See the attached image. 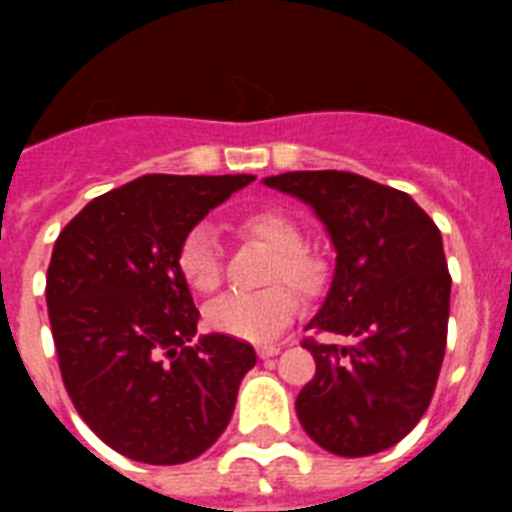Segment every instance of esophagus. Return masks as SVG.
Instances as JSON below:
<instances>
[{
    "label": "esophagus",
    "mask_w": 512,
    "mask_h": 512,
    "mask_svg": "<svg viewBox=\"0 0 512 512\" xmlns=\"http://www.w3.org/2000/svg\"><path fill=\"white\" fill-rule=\"evenodd\" d=\"M281 353V345H260L257 348V356L260 358H273V356H279Z\"/></svg>",
    "instance_id": "34e87169"
}]
</instances>
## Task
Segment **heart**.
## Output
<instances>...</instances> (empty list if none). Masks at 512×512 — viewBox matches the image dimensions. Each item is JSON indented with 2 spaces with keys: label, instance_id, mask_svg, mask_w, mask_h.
<instances>
[{
  "label": "heart",
  "instance_id": "obj_1",
  "mask_svg": "<svg viewBox=\"0 0 512 512\" xmlns=\"http://www.w3.org/2000/svg\"><path fill=\"white\" fill-rule=\"evenodd\" d=\"M241 233L273 249L268 281H287L303 295H319L327 284V263L303 247V231L279 209H257L241 217ZM177 268L185 284L209 295L223 281V257L212 225L201 223L188 231L177 252ZM292 286V287H293ZM291 287V288H292ZM286 284H273L260 292H228L207 308L209 327L228 337L268 342L284 332L297 313V295Z\"/></svg>",
  "mask_w": 512,
  "mask_h": 512
}]
</instances>
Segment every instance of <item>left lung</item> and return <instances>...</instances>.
Wrapping results in <instances>:
<instances>
[{
  "label": "left lung",
  "mask_w": 512,
  "mask_h": 512,
  "mask_svg": "<svg viewBox=\"0 0 512 512\" xmlns=\"http://www.w3.org/2000/svg\"><path fill=\"white\" fill-rule=\"evenodd\" d=\"M313 209L335 247V273L305 340L313 380L295 401L305 433L337 457H369L420 422L446 350L452 279L444 241L404 191L353 172H284L263 180Z\"/></svg>",
  "instance_id": "left-lung-1"
}]
</instances>
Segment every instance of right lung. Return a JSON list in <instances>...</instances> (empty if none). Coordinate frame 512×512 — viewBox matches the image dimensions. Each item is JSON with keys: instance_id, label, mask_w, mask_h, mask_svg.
Returning <instances> with one entry per match:
<instances>
[{"instance_id": "1", "label": "right lung", "mask_w": 512, "mask_h": 512, "mask_svg": "<svg viewBox=\"0 0 512 512\" xmlns=\"http://www.w3.org/2000/svg\"><path fill=\"white\" fill-rule=\"evenodd\" d=\"M252 175H143L92 199L60 231L47 311L60 374L100 441L148 465H180L231 422L255 348L196 337L177 268L191 228Z\"/></svg>"}]
</instances>
